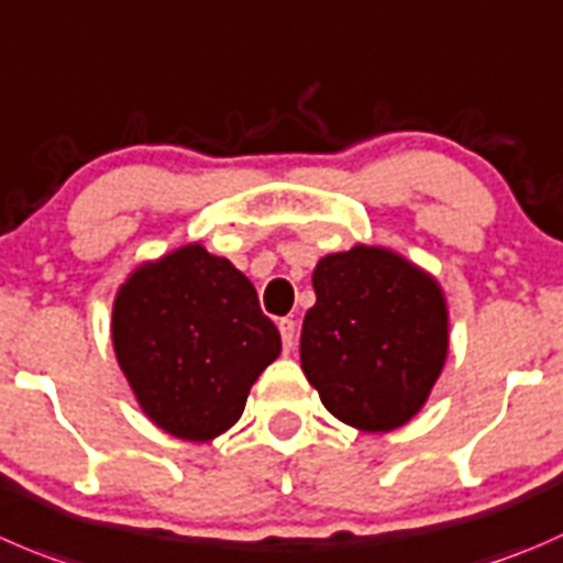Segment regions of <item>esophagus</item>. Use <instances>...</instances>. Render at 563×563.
I'll return each mask as SVG.
<instances>
[{"instance_id": "1", "label": "esophagus", "mask_w": 563, "mask_h": 563, "mask_svg": "<svg viewBox=\"0 0 563 563\" xmlns=\"http://www.w3.org/2000/svg\"><path fill=\"white\" fill-rule=\"evenodd\" d=\"M277 330H280L283 349H286V352H291L294 338H297V324H294L291 319H280V321H277Z\"/></svg>"}]
</instances>
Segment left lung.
<instances>
[{"mask_svg": "<svg viewBox=\"0 0 563 563\" xmlns=\"http://www.w3.org/2000/svg\"><path fill=\"white\" fill-rule=\"evenodd\" d=\"M299 360L321 404L360 432H393L420 412L449 357V305L427 269L354 244L313 269Z\"/></svg>", "mask_w": 563, "mask_h": 563, "instance_id": "1", "label": "left lung"}]
</instances>
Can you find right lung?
<instances>
[{"label":"right lung","instance_id":"obj_1","mask_svg":"<svg viewBox=\"0 0 563 563\" xmlns=\"http://www.w3.org/2000/svg\"><path fill=\"white\" fill-rule=\"evenodd\" d=\"M112 343L136 404L167 434L206 443L242 418L280 354L253 283L203 244L136 266L114 294Z\"/></svg>","mask_w":563,"mask_h":563}]
</instances>
